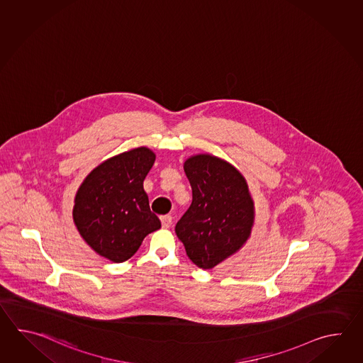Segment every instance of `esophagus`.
Segmentation results:
<instances>
[{
    "mask_svg": "<svg viewBox=\"0 0 363 363\" xmlns=\"http://www.w3.org/2000/svg\"><path fill=\"white\" fill-rule=\"evenodd\" d=\"M161 222H162L163 228H169L172 224V216H161Z\"/></svg>",
    "mask_w": 363,
    "mask_h": 363,
    "instance_id": "obj_1",
    "label": "esophagus"
}]
</instances>
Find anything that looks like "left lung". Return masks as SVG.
Instances as JSON below:
<instances>
[{
  "label": "left lung",
  "instance_id": "1",
  "mask_svg": "<svg viewBox=\"0 0 363 363\" xmlns=\"http://www.w3.org/2000/svg\"><path fill=\"white\" fill-rule=\"evenodd\" d=\"M184 171L192 186V203L175 232L189 259L208 270L235 255L250 238L255 202L241 172L216 155H192Z\"/></svg>",
  "mask_w": 363,
  "mask_h": 363
}]
</instances>
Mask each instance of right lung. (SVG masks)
Masks as SVG:
<instances>
[{
  "label": "right lung",
  "mask_w": 363,
  "mask_h": 363,
  "mask_svg": "<svg viewBox=\"0 0 363 363\" xmlns=\"http://www.w3.org/2000/svg\"><path fill=\"white\" fill-rule=\"evenodd\" d=\"M155 161L149 147L131 149L99 164L77 189L72 208L77 231L111 262L131 258L145 236L161 228L143 185Z\"/></svg>",
  "instance_id": "add662e5"
}]
</instances>
